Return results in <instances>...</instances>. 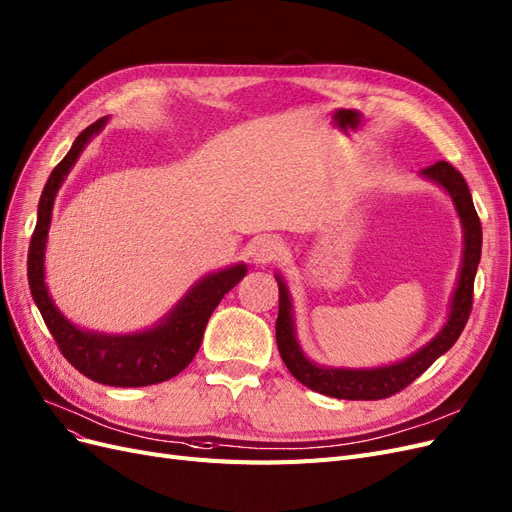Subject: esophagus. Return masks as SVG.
Returning a JSON list of instances; mask_svg holds the SVG:
<instances>
[{
	"label": "esophagus",
	"instance_id": "esophagus-1",
	"mask_svg": "<svg viewBox=\"0 0 512 512\" xmlns=\"http://www.w3.org/2000/svg\"><path fill=\"white\" fill-rule=\"evenodd\" d=\"M281 254H284V243H281V239H277V237L262 235L254 241L252 256L258 264H271V262L279 260Z\"/></svg>",
	"mask_w": 512,
	"mask_h": 512
}]
</instances>
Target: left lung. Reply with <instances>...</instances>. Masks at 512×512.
I'll list each match as a JSON object with an SVG mask.
<instances>
[{"label":"left lung","instance_id":"left-lung-1","mask_svg":"<svg viewBox=\"0 0 512 512\" xmlns=\"http://www.w3.org/2000/svg\"><path fill=\"white\" fill-rule=\"evenodd\" d=\"M428 180L443 186L453 203L457 214L462 218L464 226V260L460 281L453 294L451 313L445 328L438 332V337L430 341L426 347H421L417 354L407 358L404 362L381 366V368H364V370H351V368H322L305 358V354L298 347L294 339V322H292V305L290 294L284 284V279L277 277L279 286V315L275 322V337H277V349L279 356L288 366L290 373L307 385L309 390L320 392L324 396L343 398V400H383L390 398L404 387L411 385L419 375H424L426 370L434 364L438 356H443L445 351L453 347V343L460 339V334L468 322L472 311V292H474V275H477V267L481 260V243H483V231L481 220L474 209L472 195L468 190V184L464 175L457 171L451 163L438 161L426 169H421Z\"/></svg>","mask_w":512,"mask_h":512}]
</instances>
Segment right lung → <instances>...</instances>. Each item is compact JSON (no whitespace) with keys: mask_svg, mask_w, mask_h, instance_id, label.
Masks as SVG:
<instances>
[{"mask_svg":"<svg viewBox=\"0 0 512 512\" xmlns=\"http://www.w3.org/2000/svg\"><path fill=\"white\" fill-rule=\"evenodd\" d=\"M103 125L105 118H99L91 127H86L76 137L72 150L52 169L40 197L38 224H35L29 243L27 277L31 296L44 317V324L48 326L65 360L78 373L103 385L144 387L175 377L192 362L199 351L209 315L214 313L222 296L239 284V279L248 269H245V264H235L231 269L207 275L182 298L180 305L161 324L146 332L110 337V334L84 332L69 324L59 309L52 305L44 284V248L57 190L69 169L78 161L84 146L91 142L95 133L101 131Z\"/></svg>","mask_w":512,"mask_h":512,"instance_id":"add662e5","label":"right lung"}]
</instances>
